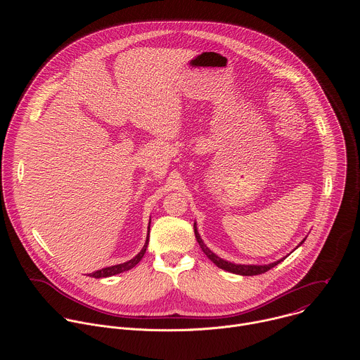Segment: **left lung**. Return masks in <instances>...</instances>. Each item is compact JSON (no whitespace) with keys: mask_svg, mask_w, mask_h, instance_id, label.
I'll use <instances>...</instances> for the list:
<instances>
[{"mask_svg":"<svg viewBox=\"0 0 360 360\" xmlns=\"http://www.w3.org/2000/svg\"><path fill=\"white\" fill-rule=\"evenodd\" d=\"M193 229H195V238H196V240H198L200 249L203 250V253L207 255L208 258H210L218 268H221V269H224V271H228V272H231V274H236V275H242V276L261 275V274L268 272L269 269H272L274 266H276L278 264H281V262L286 258V256H285V258H281V259H278V261H275V262H272V264H266V265H242V264H233V262H229V261H225V259L219 258V256H218L217 253H214L207 245H205V242L202 240V238H200V235H199V232H198L196 222L193 224ZM304 239H306V238H304ZM304 239H303L296 248H299V246L304 242ZM296 248H295V249H296Z\"/></svg>","mask_w":360,"mask_h":360,"instance_id":"obj_1","label":"left lung"}]
</instances>
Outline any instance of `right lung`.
Masks as SVG:
<instances>
[{
    "mask_svg": "<svg viewBox=\"0 0 360 360\" xmlns=\"http://www.w3.org/2000/svg\"><path fill=\"white\" fill-rule=\"evenodd\" d=\"M149 226H150V219H149V225H148V233H146V240H145V245L142 246L141 252L134 256L132 259L124 262V264H118V265H114V266H107V268H102V269H98L92 274H89V276L92 278H96V279H101V278H108V276H114V275H118V274H122V272H127L129 269H132L135 265H138V262L142 259V256L145 255L146 252V248H148V243H149Z\"/></svg>",
    "mask_w": 360,
    "mask_h": 360,
    "instance_id": "obj_1",
    "label": "right lung"
}]
</instances>
